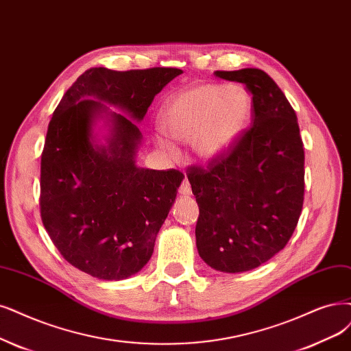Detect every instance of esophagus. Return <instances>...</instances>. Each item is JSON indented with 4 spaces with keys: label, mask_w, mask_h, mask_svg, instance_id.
Here are the masks:
<instances>
[{
    "label": "esophagus",
    "mask_w": 351,
    "mask_h": 351,
    "mask_svg": "<svg viewBox=\"0 0 351 351\" xmlns=\"http://www.w3.org/2000/svg\"><path fill=\"white\" fill-rule=\"evenodd\" d=\"M179 193H180V195H184V197H189V195H192L191 184H189V180H188L186 178L184 179L182 185H180V188H179Z\"/></svg>",
    "instance_id": "1"
}]
</instances>
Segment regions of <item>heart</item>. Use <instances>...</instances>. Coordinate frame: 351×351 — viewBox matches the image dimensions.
Masks as SVG:
<instances>
[{
    "mask_svg": "<svg viewBox=\"0 0 351 351\" xmlns=\"http://www.w3.org/2000/svg\"><path fill=\"white\" fill-rule=\"evenodd\" d=\"M252 98L245 89L223 84H201L180 90L160 111V127L173 140L191 143L202 160L223 156L247 127ZM167 154L175 146L166 137L156 138Z\"/></svg>",
    "mask_w": 351,
    "mask_h": 351,
    "instance_id": "1",
    "label": "heart"
}]
</instances>
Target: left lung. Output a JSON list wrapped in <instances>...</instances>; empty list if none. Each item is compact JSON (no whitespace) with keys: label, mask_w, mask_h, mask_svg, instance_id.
I'll use <instances>...</instances> for the list:
<instances>
[{"label":"left lung","mask_w":351,"mask_h":351,"mask_svg":"<svg viewBox=\"0 0 351 351\" xmlns=\"http://www.w3.org/2000/svg\"><path fill=\"white\" fill-rule=\"evenodd\" d=\"M253 94V125L208 167H191L199 206L195 227L202 261L241 274L279 253L304 204V145L296 114L271 77L254 68L217 71Z\"/></svg>","instance_id":"obj_1"}]
</instances>
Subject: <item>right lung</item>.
<instances>
[{
	"instance_id": "add662e5",
	"label": "right lung",
	"mask_w": 351,
	"mask_h": 351,
	"mask_svg": "<svg viewBox=\"0 0 351 351\" xmlns=\"http://www.w3.org/2000/svg\"><path fill=\"white\" fill-rule=\"evenodd\" d=\"M176 68L84 72L49 123L40 166V214L66 262L102 280L136 275L175 202L184 175L138 167L137 127ZM117 106L130 119L111 112ZM106 119L104 141L93 133Z\"/></svg>"
}]
</instances>
